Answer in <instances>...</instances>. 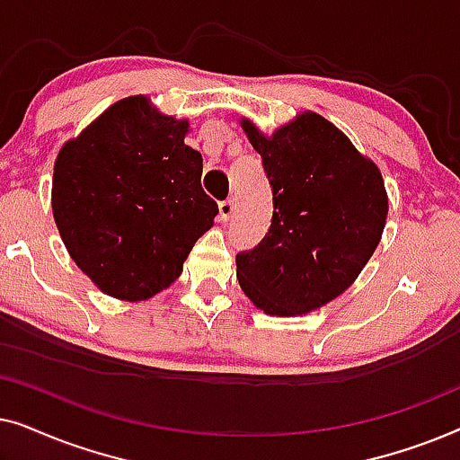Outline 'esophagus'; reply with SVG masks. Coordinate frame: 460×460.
I'll use <instances>...</instances> for the list:
<instances>
[{
    "label": "esophagus",
    "instance_id": "1",
    "mask_svg": "<svg viewBox=\"0 0 460 460\" xmlns=\"http://www.w3.org/2000/svg\"><path fill=\"white\" fill-rule=\"evenodd\" d=\"M234 211H236V200L234 199L222 200V203H219V222H230L232 216H234Z\"/></svg>",
    "mask_w": 460,
    "mask_h": 460
}]
</instances>
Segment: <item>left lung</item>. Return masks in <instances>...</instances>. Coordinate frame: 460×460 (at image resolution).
<instances>
[{
    "label": "left lung",
    "instance_id": "obj_1",
    "mask_svg": "<svg viewBox=\"0 0 460 460\" xmlns=\"http://www.w3.org/2000/svg\"><path fill=\"white\" fill-rule=\"evenodd\" d=\"M241 125L261 155L274 216L263 241L236 255V279L270 316L318 310L358 279L381 241L379 167L318 112H301L272 136L249 119Z\"/></svg>",
    "mask_w": 460,
    "mask_h": 460
}]
</instances>
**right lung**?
I'll return each mask as SVG.
<instances>
[{"instance_id": "add662e5", "label": "right lung", "mask_w": 460, "mask_h": 460, "mask_svg": "<svg viewBox=\"0 0 460 460\" xmlns=\"http://www.w3.org/2000/svg\"><path fill=\"white\" fill-rule=\"evenodd\" d=\"M186 119L129 96L106 109L54 163L52 211L62 243L100 291L150 299L181 274L217 203L200 186L203 156Z\"/></svg>"}]
</instances>
